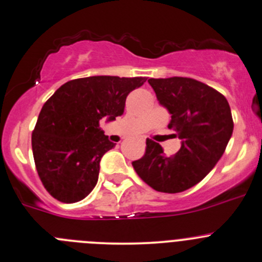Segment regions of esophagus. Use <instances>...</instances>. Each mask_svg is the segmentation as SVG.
Here are the masks:
<instances>
[{
    "mask_svg": "<svg viewBox=\"0 0 262 262\" xmlns=\"http://www.w3.org/2000/svg\"><path fill=\"white\" fill-rule=\"evenodd\" d=\"M140 141H141L142 143L145 142V137H140Z\"/></svg>",
    "mask_w": 262,
    "mask_h": 262,
    "instance_id": "1",
    "label": "esophagus"
}]
</instances>
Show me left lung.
Listing matches in <instances>:
<instances>
[{
	"instance_id": "obj_1",
	"label": "left lung",
	"mask_w": 262,
	"mask_h": 262,
	"mask_svg": "<svg viewBox=\"0 0 262 262\" xmlns=\"http://www.w3.org/2000/svg\"><path fill=\"white\" fill-rule=\"evenodd\" d=\"M148 83L171 115L168 128L176 131L181 147L168 157L147 139L145 155L132 166L154 190L182 192L199 184L224 155L233 131L231 110L224 95L193 78H150Z\"/></svg>"
}]
</instances>
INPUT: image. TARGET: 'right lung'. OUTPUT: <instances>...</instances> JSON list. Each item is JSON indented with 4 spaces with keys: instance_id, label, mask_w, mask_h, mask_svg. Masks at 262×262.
I'll use <instances>...</instances> for the list:
<instances>
[{
    "instance_id": "add662e5",
    "label": "right lung",
    "mask_w": 262,
    "mask_h": 262,
    "mask_svg": "<svg viewBox=\"0 0 262 262\" xmlns=\"http://www.w3.org/2000/svg\"><path fill=\"white\" fill-rule=\"evenodd\" d=\"M145 77L91 76L62 85L42 107L32 132V152L45 188L58 201H81L94 190L100 161L116 143L100 120H116L126 97Z\"/></svg>"
}]
</instances>
